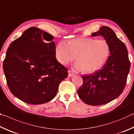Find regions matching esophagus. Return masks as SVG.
I'll use <instances>...</instances> for the list:
<instances>
[{
	"label": "esophagus",
	"mask_w": 134,
	"mask_h": 134,
	"mask_svg": "<svg viewBox=\"0 0 134 134\" xmlns=\"http://www.w3.org/2000/svg\"><path fill=\"white\" fill-rule=\"evenodd\" d=\"M74 74L73 73V72H72V71H68V76H69V77H72V76H73L74 75Z\"/></svg>",
	"instance_id": "34e87169"
}]
</instances>
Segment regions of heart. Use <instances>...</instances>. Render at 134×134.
Masks as SVG:
<instances>
[{
    "label": "heart",
    "instance_id": "heart-1",
    "mask_svg": "<svg viewBox=\"0 0 134 134\" xmlns=\"http://www.w3.org/2000/svg\"><path fill=\"white\" fill-rule=\"evenodd\" d=\"M109 43L105 40L93 38L76 39L67 44L60 42L55 49L56 58L67 65L75 57V68L85 73H93L107 62L110 54Z\"/></svg>",
    "mask_w": 134,
    "mask_h": 134
}]
</instances>
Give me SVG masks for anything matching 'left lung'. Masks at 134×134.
I'll return each mask as SVG.
<instances>
[{
  "label": "left lung",
  "instance_id": "1",
  "mask_svg": "<svg viewBox=\"0 0 134 134\" xmlns=\"http://www.w3.org/2000/svg\"><path fill=\"white\" fill-rule=\"evenodd\" d=\"M91 36H102L111 49L106 63L93 74L82 76L83 85L77 91L82 101L96 106L107 104L121 94L126 85L131 63L125 44L111 28L102 26Z\"/></svg>",
  "mask_w": 134,
  "mask_h": 134
}]
</instances>
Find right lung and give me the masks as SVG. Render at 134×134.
Wrapping results in <instances>:
<instances>
[{
  "instance_id": "1",
  "label": "right lung",
  "mask_w": 134,
  "mask_h": 134,
  "mask_svg": "<svg viewBox=\"0 0 134 134\" xmlns=\"http://www.w3.org/2000/svg\"><path fill=\"white\" fill-rule=\"evenodd\" d=\"M53 36L31 27L13 41L7 50L3 68L12 93L27 104H42L57 94L68 70L55 56Z\"/></svg>"
}]
</instances>
